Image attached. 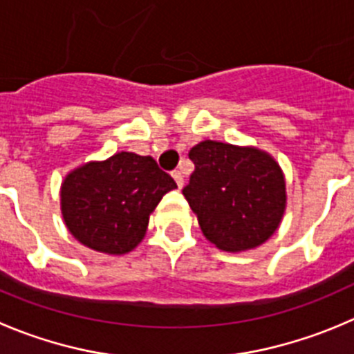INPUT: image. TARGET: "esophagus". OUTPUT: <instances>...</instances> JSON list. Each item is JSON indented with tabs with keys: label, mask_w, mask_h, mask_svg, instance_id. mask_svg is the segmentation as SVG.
I'll return each instance as SVG.
<instances>
[{
	"label": "esophagus",
	"mask_w": 354,
	"mask_h": 354,
	"mask_svg": "<svg viewBox=\"0 0 354 354\" xmlns=\"http://www.w3.org/2000/svg\"><path fill=\"white\" fill-rule=\"evenodd\" d=\"M171 177H174V179H175L177 186H179V187L184 186V175H183V171H180V170H174V171H171Z\"/></svg>",
	"instance_id": "esophagus-1"
}]
</instances>
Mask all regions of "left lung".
Segmentation results:
<instances>
[{
	"mask_svg": "<svg viewBox=\"0 0 354 354\" xmlns=\"http://www.w3.org/2000/svg\"><path fill=\"white\" fill-rule=\"evenodd\" d=\"M194 171L183 189L208 241L225 252L264 243L285 212V179L269 154L203 140L189 151Z\"/></svg>",
	"mask_w": 354,
	"mask_h": 354,
	"instance_id": "8db88e82",
	"label": "left lung"
}]
</instances>
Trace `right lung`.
<instances>
[{"label": "right lung", "mask_w": 354, "mask_h": 354, "mask_svg": "<svg viewBox=\"0 0 354 354\" xmlns=\"http://www.w3.org/2000/svg\"><path fill=\"white\" fill-rule=\"evenodd\" d=\"M177 184L151 156L118 153L71 171L60 201L67 230L104 254H127L140 243L149 214Z\"/></svg>", "instance_id": "obj_1"}]
</instances>
